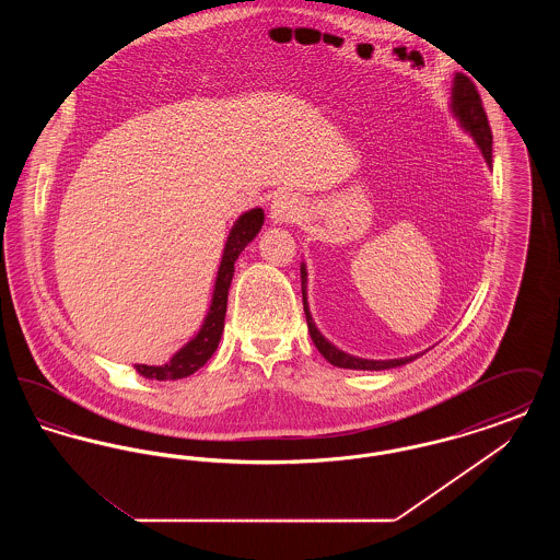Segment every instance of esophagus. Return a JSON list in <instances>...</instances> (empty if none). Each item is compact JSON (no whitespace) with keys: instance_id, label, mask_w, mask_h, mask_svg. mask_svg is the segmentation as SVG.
<instances>
[{"instance_id":"esophagus-1","label":"esophagus","mask_w":560,"mask_h":560,"mask_svg":"<svg viewBox=\"0 0 560 560\" xmlns=\"http://www.w3.org/2000/svg\"><path fill=\"white\" fill-rule=\"evenodd\" d=\"M270 218L279 224H293L304 218V206L293 192H281L270 203Z\"/></svg>"}]
</instances>
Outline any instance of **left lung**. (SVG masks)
I'll list each match as a JSON object with an SVG mask.
<instances>
[{
    "instance_id": "8db88e82",
    "label": "left lung",
    "mask_w": 560,
    "mask_h": 560,
    "mask_svg": "<svg viewBox=\"0 0 560 560\" xmlns=\"http://www.w3.org/2000/svg\"><path fill=\"white\" fill-rule=\"evenodd\" d=\"M452 108L457 115V119L462 121V126L472 133V138L477 140V144L485 155L487 163L491 165V144H493V136L491 128L487 121V113L482 108L479 90L472 81L466 75L457 73L453 80L452 88ZM302 300H304V313H306V323H308V331L311 338L315 342V347L319 348L320 354L336 368H345V370H368V372H380V370H390V368H399L409 361H413L416 357H405V359H390V361H370V359H359V357H350L347 352L338 350L334 345H329L319 329L315 327L313 317L308 313V302H306V268L302 265Z\"/></svg>"
}]
</instances>
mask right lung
Masks as SVG:
<instances>
[{
    "label": "right lung",
    "instance_id": "1",
    "mask_svg": "<svg viewBox=\"0 0 560 560\" xmlns=\"http://www.w3.org/2000/svg\"><path fill=\"white\" fill-rule=\"evenodd\" d=\"M262 224H265V212L260 208L243 213L240 220L235 222V226H233V231L226 240L222 262L218 268L212 306H210V313L206 317L203 327L199 329V334L188 342L187 347L180 348L172 357L170 363H165V365H136V372L149 377V380H178V377H187V375L197 372L199 368H203L208 363V359L212 357L215 348H218L222 329H224L226 300H229V288H231L233 272H235V262H237L241 252L245 249V245L258 235Z\"/></svg>",
    "mask_w": 560,
    "mask_h": 560
}]
</instances>
